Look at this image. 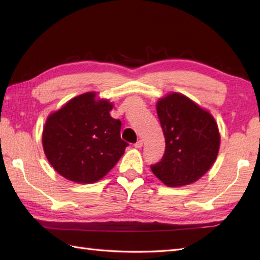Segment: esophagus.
Segmentation results:
<instances>
[{
	"instance_id": "34e87169",
	"label": "esophagus",
	"mask_w": 260,
	"mask_h": 260,
	"mask_svg": "<svg viewBox=\"0 0 260 260\" xmlns=\"http://www.w3.org/2000/svg\"><path fill=\"white\" fill-rule=\"evenodd\" d=\"M134 146L136 147V148H141L142 146H143V142L142 141H139V142H136L135 144H134Z\"/></svg>"
}]
</instances>
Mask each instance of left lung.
<instances>
[{"mask_svg": "<svg viewBox=\"0 0 260 260\" xmlns=\"http://www.w3.org/2000/svg\"><path fill=\"white\" fill-rule=\"evenodd\" d=\"M156 112L165 137V152L161 161L151 167L152 172L168 186L191 184L217 159V121L207 109L179 92L159 98Z\"/></svg>", "mask_w": 260, "mask_h": 260, "instance_id": "left-lung-1", "label": "left lung"}]
</instances>
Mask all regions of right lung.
Segmentation results:
<instances>
[{"label": "right lung", "mask_w": 260, "mask_h": 260, "mask_svg": "<svg viewBox=\"0 0 260 260\" xmlns=\"http://www.w3.org/2000/svg\"><path fill=\"white\" fill-rule=\"evenodd\" d=\"M113 107L108 99L89 91L48 116L42 146L60 175L76 183H93L118 162L128 144L120 139V120L109 114Z\"/></svg>", "instance_id": "1"}]
</instances>
